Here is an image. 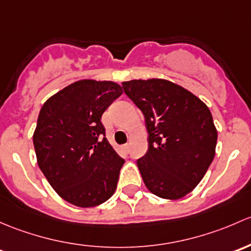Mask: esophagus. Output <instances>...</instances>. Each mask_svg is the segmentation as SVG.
<instances>
[{
	"instance_id": "obj_1",
	"label": "esophagus",
	"mask_w": 251,
	"mask_h": 251,
	"mask_svg": "<svg viewBox=\"0 0 251 251\" xmlns=\"http://www.w3.org/2000/svg\"><path fill=\"white\" fill-rule=\"evenodd\" d=\"M122 150L126 152V153H128V152H129V144L122 145Z\"/></svg>"
}]
</instances>
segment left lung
Wrapping results in <instances>:
<instances>
[{
	"mask_svg": "<svg viewBox=\"0 0 251 251\" xmlns=\"http://www.w3.org/2000/svg\"><path fill=\"white\" fill-rule=\"evenodd\" d=\"M125 93L144 113L146 154L136 161L145 186L164 200L190 193L215 156L218 130L208 106L181 86L161 78L123 82Z\"/></svg>",
	"mask_w": 251,
	"mask_h": 251,
	"instance_id": "left-lung-1",
	"label": "left lung"
}]
</instances>
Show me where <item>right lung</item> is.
<instances>
[{
  "label": "right lung",
  "mask_w": 251,
  "mask_h": 251,
  "mask_svg": "<svg viewBox=\"0 0 251 251\" xmlns=\"http://www.w3.org/2000/svg\"><path fill=\"white\" fill-rule=\"evenodd\" d=\"M122 93L115 82L81 79L41 108L33 133L37 163L66 202L90 208L115 193L125 159L108 144L100 120Z\"/></svg>",
  "instance_id": "add662e5"
}]
</instances>
